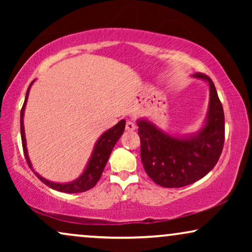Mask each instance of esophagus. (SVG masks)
<instances>
[{
    "mask_svg": "<svg viewBox=\"0 0 252 252\" xmlns=\"http://www.w3.org/2000/svg\"><path fill=\"white\" fill-rule=\"evenodd\" d=\"M135 128H136L135 123L132 122V120H127V122H126V130H128V132H133V130Z\"/></svg>",
    "mask_w": 252,
    "mask_h": 252,
    "instance_id": "1",
    "label": "esophagus"
}]
</instances>
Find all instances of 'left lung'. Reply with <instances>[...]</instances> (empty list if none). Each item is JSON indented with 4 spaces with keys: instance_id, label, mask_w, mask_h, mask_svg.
<instances>
[{
    "instance_id": "left-lung-1",
    "label": "left lung",
    "mask_w": 252,
    "mask_h": 252,
    "mask_svg": "<svg viewBox=\"0 0 252 252\" xmlns=\"http://www.w3.org/2000/svg\"><path fill=\"white\" fill-rule=\"evenodd\" d=\"M210 86L205 125L197 134L174 137L148 120H137L141 160L151 180L165 188H180L205 177L219 160L225 142V116L215 84L204 73H195Z\"/></svg>"
}]
</instances>
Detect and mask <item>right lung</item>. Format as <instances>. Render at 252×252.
Returning <instances> with one entry per match:
<instances>
[{
  "mask_svg": "<svg viewBox=\"0 0 252 252\" xmlns=\"http://www.w3.org/2000/svg\"><path fill=\"white\" fill-rule=\"evenodd\" d=\"M34 81L31 82L29 89H27L26 96H25V102H24L22 111H20V134H22V143H23V150L24 155H25L26 161L29 164V166L32 168V164H31V160L29 158V154H27V148H26V139H25V132H24V123H23V117H24V111H25V105L27 102V97H29V92L31 86H32ZM125 120H120V122L104 132L101 135V137L97 140V142L95 144L94 151H93V155L91 159L88 161L87 167L84 171L80 177H79L77 180L68 182V184H56V182L48 181L46 179L41 177L36 173V172H33L35 173L37 178L40 179L41 181L43 182L44 185H47L48 187L55 189V190L63 191V192H70V194H73V192H82L86 190H89L94 186L97 184V181L101 179V175L103 173V170H104L106 163H108V159L110 157V154L117 143V141L120 139V136L123 135L124 129H125Z\"/></svg>",
  "mask_w": 252,
  "mask_h": 252,
  "instance_id": "right-lung-1",
  "label": "right lung"
}]
</instances>
